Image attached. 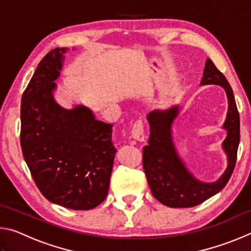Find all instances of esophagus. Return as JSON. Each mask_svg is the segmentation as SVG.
I'll list each match as a JSON object with an SVG mask.
<instances>
[{"label": "esophagus", "mask_w": 251, "mask_h": 251, "mask_svg": "<svg viewBox=\"0 0 251 251\" xmlns=\"http://www.w3.org/2000/svg\"><path fill=\"white\" fill-rule=\"evenodd\" d=\"M130 136H131V138H134L138 142L145 141V134H144V125H143V122L141 120L136 121L134 123V125L131 126Z\"/></svg>", "instance_id": "1"}]
</instances>
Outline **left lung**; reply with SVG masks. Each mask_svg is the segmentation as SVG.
Here are the masks:
<instances>
[{"label": "left lung", "instance_id": "8db88e82", "mask_svg": "<svg viewBox=\"0 0 251 251\" xmlns=\"http://www.w3.org/2000/svg\"><path fill=\"white\" fill-rule=\"evenodd\" d=\"M201 84L220 85L227 93L229 107L224 128L228 135L223 147L228 156V167L216 182H202L194 178L178 157L172 137V124L178 114V106L151 112L147 116L151 134L148 145L143 148V167L152 196L172 208L197 206L219 193L230 179L236 166L240 141L239 112L227 78L210 58L206 61Z\"/></svg>", "mask_w": 251, "mask_h": 251}]
</instances>
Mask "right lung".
<instances>
[{"label": "right lung", "instance_id": "add662e5", "mask_svg": "<svg viewBox=\"0 0 251 251\" xmlns=\"http://www.w3.org/2000/svg\"><path fill=\"white\" fill-rule=\"evenodd\" d=\"M67 48L45 55L24 91L20 142L42 195L73 210L93 209L107 196L116 148L112 124L84 106L64 109L53 99Z\"/></svg>", "mask_w": 251, "mask_h": 251}]
</instances>
